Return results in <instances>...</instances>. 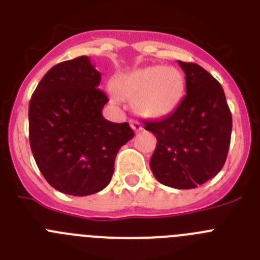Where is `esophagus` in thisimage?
I'll use <instances>...</instances> for the list:
<instances>
[{
	"mask_svg": "<svg viewBox=\"0 0 260 260\" xmlns=\"http://www.w3.org/2000/svg\"><path fill=\"white\" fill-rule=\"evenodd\" d=\"M130 126H132V128L135 133H139L142 128H143L142 123L139 122V121H135V119H132V121H130Z\"/></svg>",
	"mask_w": 260,
	"mask_h": 260,
	"instance_id": "1",
	"label": "esophagus"
}]
</instances>
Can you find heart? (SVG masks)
Segmentation results:
<instances>
[{
  "label": "heart",
  "instance_id": "heart-1",
  "mask_svg": "<svg viewBox=\"0 0 260 260\" xmlns=\"http://www.w3.org/2000/svg\"><path fill=\"white\" fill-rule=\"evenodd\" d=\"M112 100L134 99L135 112L143 118H162L178 107L185 91V78L173 66H147L114 79Z\"/></svg>",
  "mask_w": 260,
  "mask_h": 260
}]
</instances>
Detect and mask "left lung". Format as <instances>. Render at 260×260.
I'll list each match as a JSON object with an SVG mask.
<instances>
[{
  "label": "left lung",
  "mask_w": 260,
  "mask_h": 260,
  "mask_svg": "<svg viewBox=\"0 0 260 260\" xmlns=\"http://www.w3.org/2000/svg\"><path fill=\"white\" fill-rule=\"evenodd\" d=\"M186 95L169 116L144 121L157 146L150 167L160 183L195 189L221 171L228 155L232 114L221 84L202 66L178 61Z\"/></svg>",
  "instance_id": "1"
}]
</instances>
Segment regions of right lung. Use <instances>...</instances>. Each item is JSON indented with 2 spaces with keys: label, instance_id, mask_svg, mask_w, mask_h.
I'll use <instances>...</instances> for the list:
<instances>
[{
  "label": "right lung",
  "instance_id": "add662e5",
  "mask_svg": "<svg viewBox=\"0 0 260 260\" xmlns=\"http://www.w3.org/2000/svg\"><path fill=\"white\" fill-rule=\"evenodd\" d=\"M102 74L87 56L53 66L28 107L29 144L52 187L86 197L112 180L118 150L134 137L127 122L103 117L108 98L98 88Z\"/></svg>",
  "mask_w": 260,
  "mask_h": 260
}]
</instances>
